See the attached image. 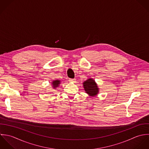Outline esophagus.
Returning a JSON list of instances; mask_svg holds the SVG:
<instances>
[{"instance_id": "esophagus-1", "label": "esophagus", "mask_w": 149, "mask_h": 149, "mask_svg": "<svg viewBox=\"0 0 149 149\" xmlns=\"http://www.w3.org/2000/svg\"><path fill=\"white\" fill-rule=\"evenodd\" d=\"M69 81L70 82H75V79H70Z\"/></svg>"}]
</instances>
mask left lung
I'll use <instances>...</instances> for the list:
<instances>
[{"mask_svg":"<svg viewBox=\"0 0 149 149\" xmlns=\"http://www.w3.org/2000/svg\"><path fill=\"white\" fill-rule=\"evenodd\" d=\"M85 92L90 97H95L99 93V88L93 78H89L83 82Z\"/></svg>","mask_w":149,"mask_h":149,"instance_id":"obj_1","label":"left lung"}]
</instances>
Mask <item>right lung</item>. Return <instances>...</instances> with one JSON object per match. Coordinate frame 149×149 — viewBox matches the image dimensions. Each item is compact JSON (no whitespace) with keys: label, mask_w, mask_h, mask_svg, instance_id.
<instances>
[{"label":"right lung","mask_w":149,"mask_h":149,"mask_svg":"<svg viewBox=\"0 0 149 149\" xmlns=\"http://www.w3.org/2000/svg\"><path fill=\"white\" fill-rule=\"evenodd\" d=\"M61 81L60 80H54L52 81V82H51V85H52V87L54 89H55L56 88H58L60 84Z\"/></svg>","instance_id":"1"}]
</instances>
